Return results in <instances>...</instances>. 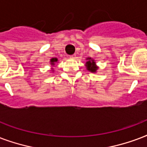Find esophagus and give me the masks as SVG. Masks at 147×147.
Listing matches in <instances>:
<instances>
[{
  "label": "esophagus",
  "mask_w": 147,
  "mask_h": 147,
  "mask_svg": "<svg viewBox=\"0 0 147 147\" xmlns=\"http://www.w3.org/2000/svg\"><path fill=\"white\" fill-rule=\"evenodd\" d=\"M69 58H70V59H76V54H74V55H71L69 56Z\"/></svg>",
  "instance_id": "obj_1"
}]
</instances>
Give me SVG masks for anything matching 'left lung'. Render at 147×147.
<instances>
[{
	"label": "left lung",
	"mask_w": 147,
	"mask_h": 147,
	"mask_svg": "<svg viewBox=\"0 0 147 147\" xmlns=\"http://www.w3.org/2000/svg\"><path fill=\"white\" fill-rule=\"evenodd\" d=\"M91 59H88V61L86 62V67L88 71H92V72H96L98 67L96 66V62L94 60H90Z\"/></svg>",
	"instance_id": "left-lung-1"
}]
</instances>
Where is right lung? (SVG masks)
Instances as JSON below:
<instances>
[{
	"label": "right lung",
	"instance_id": "1",
	"mask_svg": "<svg viewBox=\"0 0 147 147\" xmlns=\"http://www.w3.org/2000/svg\"><path fill=\"white\" fill-rule=\"evenodd\" d=\"M57 61H58V59H51V65H54V64H55V62H56Z\"/></svg>",
	"mask_w": 147,
	"mask_h": 147
}]
</instances>
